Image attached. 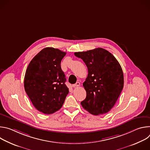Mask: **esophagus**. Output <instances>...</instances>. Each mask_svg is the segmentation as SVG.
I'll return each instance as SVG.
<instances>
[{
	"label": "esophagus",
	"instance_id": "esophagus-1",
	"mask_svg": "<svg viewBox=\"0 0 150 150\" xmlns=\"http://www.w3.org/2000/svg\"><path fill=\"white\" fill-rule=\"evenodd\" d=\"M79 85H80V83L79 82H77L76 83H75L72 85V87H78L79 86Z\"/></svg>",
	"mask_w": 150,
	"mask_h": 150
}]
</instances>
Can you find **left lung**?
Here are the masks:
<instances>
[{
  "instance_id": "1",
  "label": "left lung",
  "mask_w": 150,
  "mask_h": 150,
  "mask_svg": "<svg viewBox=\"0 0 150 150\" xmlns=\"http://www.w3.org/2000/svg\"><path fill=\"white\" fill-rule=\"evenodd\" d=\"M74 54L82 59L88 68L83 83L87 96L81 102L82 108L92 115L108 113L115 105L123 88V74L115 56L103 48Z\"/></svg>"
}]
</instances>
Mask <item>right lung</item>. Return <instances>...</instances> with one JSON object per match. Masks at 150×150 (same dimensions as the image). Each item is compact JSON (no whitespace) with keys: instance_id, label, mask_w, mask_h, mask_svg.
Wrapping results in <instances>:
<instances>
[{"instance_id":"add662e5","label":"right lung","mask_w":150,"mask_h":150,"mask_svg":"<svg viewBox=\"0 0 150 150\" xmlns=\"http://www.w3.org/2000/svg\"><path fill=\"white\" fill-rule=\"evenodd\" d=\"M66 52L53 47L41 50L30 62L24 88L35 108L45 114L59 110L69 93L60 63Z\"/></svg>"}]
</instances>
